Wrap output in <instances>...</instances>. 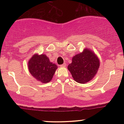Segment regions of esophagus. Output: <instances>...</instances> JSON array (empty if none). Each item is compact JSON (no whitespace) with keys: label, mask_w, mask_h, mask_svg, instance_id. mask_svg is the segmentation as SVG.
<instances>
[{"label":"esophagus","mask_w":124,"mask_h":124,"mask_svg":"<svg viewBox=\"0 0 124 124\" xmlns=\"http://www.w3.org/2000/svg\"><path fill=\"white\" fill-rule=\"evenodd\" d=\"M61 66H62V67H66V63H65L62 64V65H61Z\"/></svg>","instance_id":"1"}]
</instances>
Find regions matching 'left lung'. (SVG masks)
I'll use <instances>...</instances> for the list:
<instances>
[{
	"label": "left lung",
	"instance_id": "8db88e82",
	"mask_svg": "<svg viewBox=\"0 0 124 124\" xmlns=\"http://www.w3.org/2000/svg\"><path fill=\"white\" fill-rule=\"evenodd\" d=\"M100 62L93 51L85 49L72 58L68 66L73 79L79 83H85L92 80L98 71Z\"/></svg>",
	"mask_w": 124,
	"mask_h": 124
}]
</instances>
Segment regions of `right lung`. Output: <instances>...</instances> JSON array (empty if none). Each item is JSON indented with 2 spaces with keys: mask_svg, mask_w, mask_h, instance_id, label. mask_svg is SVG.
Listing matches in <instances>:
<instances>
[{
  "mask_svg": "<svg viewBox=\"0 0 124 124\" xmlns=\"http://www.w3.org/2000/svg\"><path fill=\"white\" fill-rule=\"evenodd\" d=\"M28 66L32 76L43 83L50 82L58 68L44 54L34 55L28 61Z\"/></svg>",
  "mask_w": 124,
  "mask_h": 124,
  "instance_id": "1",
  "label": "right lung"
}]
</instances>
